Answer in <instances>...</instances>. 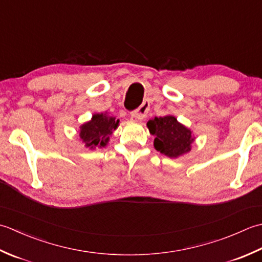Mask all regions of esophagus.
Returning a JSON list of instances; mask_svg holds the SVG:
<instances>
[{
    "instance_id": "1",
    "label": "esophagus",
    "mask_w": 262,
    "mask_h": 262,
    "mask_svg": "<svg viewBox=\"0 0 262 262\" xmlns=\"http://www.w3.org/2000/svg\"><path fill=\"white\" fill-rule=\"evenodd\" d=\"M148 112H149V104L143 103L138 110L132 112L130 115V120L133 122H140L147 116Z\"/></svg>"
}]
</instances>
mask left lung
Instances as JSON below:
<instances>
[{"label":"left lung","mask_w":262,"mask_h":262,"mask_svg":"<svg viewBox=\"0 0 262 262\" xmlns=\"http://www.w3.org/2000/svg\"><path fill=\"white\" fill-rule=\"evenodd\" d=\"M147 127L150 135L155 136V149L165 156L179 158L191 151L195 139L193 133L189 127L180 123L175 116L152 117L148 121Z\"/></svg>","instance_id":"left-lung-1"}]
</instances>
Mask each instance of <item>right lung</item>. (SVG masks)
<instances>
[{
  "label": "right lung",
  "instance_id": "right-lung-1",
  "mask_svg": "<svg viewBox=\"0 0 262 262\" xmlns=\"http://www.w3.org/2000/svg\"><path fill=\"white\" fill-rule=\"evenodd\" d=\"M120 125V120H116L107 112L95 113L92 120L80 125L78 137L84 143V147L94 150L96 148L106 147L113 131Z\"/></svg>",
  "mask_w": 262,
  "mask_h": 262
}]
</instances>
